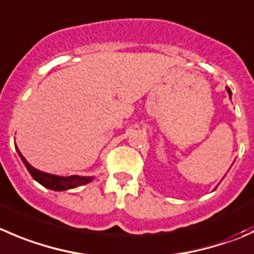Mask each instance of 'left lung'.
<instances>
[{
  "label": "left lung",
  "instance_id": "1",
  "mask_svg": "<svg viewBox=\"0 0 254 254\" xmlns=\"http://www.w3.org/2000/svg\"><path fill=\"white\" fill-rule=\"evenodd\" d=\"M226 89H227V93L228 95H230V99H231V97H232V92H231V89L228 87H226Z\"/></svg>",
  "mask_w": 254,
  "mask_h": 254
}]
</instances>
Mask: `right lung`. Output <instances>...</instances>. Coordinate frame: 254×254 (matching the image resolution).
<instances>
[{
  "mask_svg": "<svg viewBox=\"0 0 254 254\" xmlns=\"http://www.w3.org/2000/svg\"><path fill=\"white\" fill-rule=\"evenodd\" d=\"M16 146V145H14ZM17 152H18L19 157L23 161L24 166L27 167L28 172L31 174V176L36 180L37 182L42 185V186L47 187L49 190H53V191H65V190L74 189V187L82 186V185L89 184L94 180L93 176H78V175H72V176H57V175L47 174V172L41 171V170L36 169V167L32 166L26 159H24L23 155L21 154V151L18 150V147L16 146Z\"/></svg>",
  "mask_w": 254,
  "mask_h": 254,
  "instance_id": "1",
  "label": "right lung"
}]
</instances>
